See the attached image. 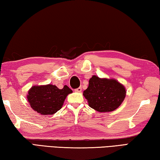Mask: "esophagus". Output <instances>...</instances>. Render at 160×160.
I'll return each mask as SVG.
<instances>
[{
    "instance_id": "esophagus-1",
    "label": "esophagus",
    "mask_w": 160,
    "mask_h": 160,
    "mask_svg": "<svg viewBox=\"0 0 160 160\" xmlns=\"http://www.w3.org/2000/svg\"><path fill=\"white\" fill-rule=\"evenodd\" d=\"M82 87H78L75 89V91H77V92H82Z\"/></svg>"
}]
</instances>
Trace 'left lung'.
<instances>
[{
	"label": "left lung",
	"instance_id": "obj_1",
	"mask_svg": "<svg viewBox=\"0 0 160 160\" xmlns=\"http://www.w3.org/2000/svg\"><path fill=\"white\" fill-rule=\"evenodd\" d=\"M83 95L91 108L101 112H111L118 108L124 101L126 91L116 79L93 76Z\"/></svg>",
	"mask_w": 160,
	"mask_h": 160
}]
</instances>
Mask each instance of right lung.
<instances>
[{
	"instance_id": "obj_1",
	"label": "right lung",
	"mask_w": 160,
	"mask_h": 160,
	"mask_svg": "<svg viewBox=\"0 0 160 160\" xmlns=\"http://www.w3.org/2000/svg\"><path fill=\"white\" fill-rule=\"evenodd\" d=\"M71 93L72 90L67 86H64L62 89L52 84L34 86L29 90L27 98L34 111L47 116L61 109L65 98Z\"/></svg>"
}]
</instances>
